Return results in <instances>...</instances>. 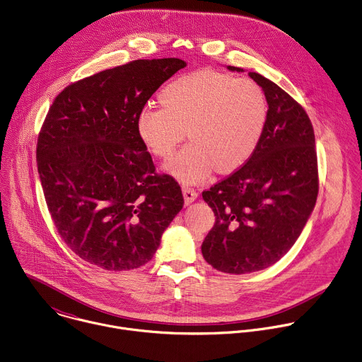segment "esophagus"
Instances as JSON below:
<instances>
[{"instance_id":"obj_1","label":"esophagus","mask_w":362,"mask_h":362,"mask_svg":"<svg viewBox=\"0 0 362 362\" xmlns=\"http://www.w3.org/2000/svg\"><path fill=\"white\" fill-rule=\"evenodd\" d=\"M182 190H183V196H185V203H186V204L193 203V202L197 199V196H199L197 190L193 189V187H190V186H183Z\"/></svg>"}]
</instances>
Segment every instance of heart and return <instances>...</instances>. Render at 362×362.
<instances>
[{
    "label": "heart",
    "instance_id": "obj_1",
    "mask_svg": "<svg viewBox=\"0 0 362 362\" xmlns=\"http://www.w3.org/2000/svg\"><path fill=\"white\" fill-rule=\"evenodd\" d=\"M163 105H144L136 131L144 145L162 159L186 145L166 169L183 183L204 180L213 169L230 173L257 149L268 118L264 90L252 80L210 69L186 73L162 90Z\"/></svg>",
    "mask_w": 362,
    "mask_h": 362
}]
</instances>
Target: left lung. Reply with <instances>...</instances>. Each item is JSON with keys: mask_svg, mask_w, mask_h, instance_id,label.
I'll return each instance as SVG.
<instances>
[{"mask_svg": "<svg viewBox=\"0 0 362 362\" xmlns=\"http://www.w3.org/2000/svg\"><path fill=\"white\" fill-rule=\"evenodd\" d=\"M248 76L268 101L261 141L244 166L203 192L216 223L202 254L217 271L235 275L278 262L299 238L319 193L315 131L305 108L259 73Z\"/></svg>", "mask_w": 362, "mask_h": 362, "instance_id": "obj_1", "label": "left lung"}]
</instances>
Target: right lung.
<instances>
[{
  "instance_id": "add662e5",
  "label": "right lung",
  "mask_w": 362,
  "mask_h": 362,
  "mask_svg": "<svg viewBox=\"0 0 362 362\" xmlns=\"http://www.w3.org/2000/svg\"><path fill=\"white\" fill-rule=\"evenodd\" d=\"M185 66L132 60L71 83L47 111L36 145L45 200L62 240L93 265H145L183 207L179 183L155 172L136 115Z\"/></svg>"
}]
</instances>
